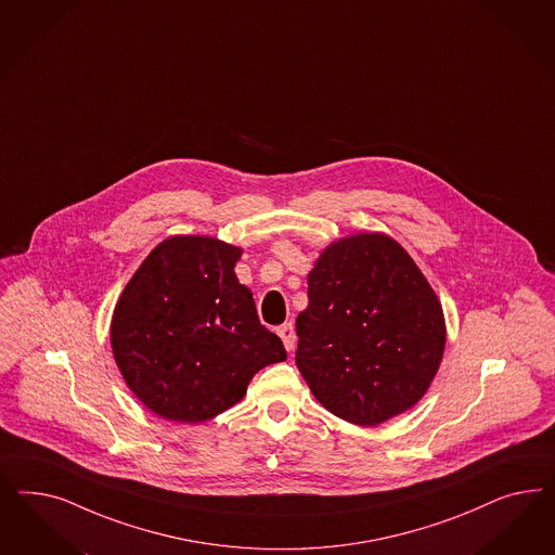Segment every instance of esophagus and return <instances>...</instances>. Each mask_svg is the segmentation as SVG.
<instances>
[{"instance_id":"obj_1","label":"esophagus","mask_w":555,"mask_h":555,"mask_svg":"<svg viewBox=\"0 0 555 555\" xmlns=\"http://www.w3.org/2000/svg\"><path fill=\"white\" fill-rule=\"evenodd\" d=\"M279 336H281L283 344H285L286 352H293V350H295V339H297L293 325H291V323L281 325V327H279Z\"/></svg>"}]
</instances>
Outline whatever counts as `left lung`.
Listing matches in <instances>:
<instances>
[{
	"label": "left lung",
	"mask_w": 555,
	"mask_h": 555,
	"mask_svg": "<svg viewBox=\"0 0 555 555\" xmlns=\"http://www.w3.org/2000/svg\"><path fill=\"white\" fill-rule=\"evenodd\" d=\"M297 369L330 413L372 427L420 401L436 376L446 323L434 288L383 234L344 237L307 276Z\"/></svg>",
	"instance_id": "8db88e82"
}]
</instances>
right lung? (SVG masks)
<instances>
[{"mask_svg":"<svg viewBox=\"0 0 555 555\" xmlns=\"http://www.w3.org/2000/svg\"><path fill=\"white\" fill-rule=\"evenodd\" d=\"M240 254L214 237H168L119 297L114 358L163 420H211L246 395L258 370L286 360L281 337L260 323L253 293L237 283Z\"/></svg>","mask_w":555,"mask_h":555,"instance_id":"right-lung-1","label":"right lung"}]
</instances>
